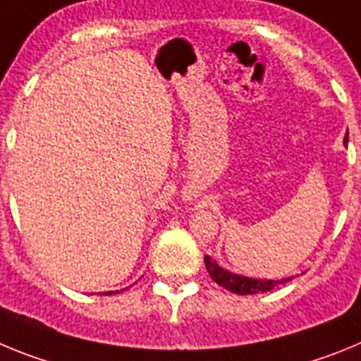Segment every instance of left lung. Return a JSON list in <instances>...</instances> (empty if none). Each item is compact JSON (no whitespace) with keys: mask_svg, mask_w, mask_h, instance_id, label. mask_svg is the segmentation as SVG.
Wrapping results in <instances>:
<instances>
[{"mask_svg":"<svg viewBox=\"0 0 361 361\" xmlns=\"http://www.w3.org/2000/svg\"><path fill=\"white\" fill-rule=\"evenodd\" d=\"M349 137H343V145H347ZM206 269H208L209 276L215 280L219 286L224 289L237 295H257V293H266L275 289L280 283H288L293 276H286V279H276V280H267V279H253V276H244L238 273H231V271L220 267L219 264L213 260L212 257L204 258Z\"/></svg>","mask_w":361,"mask_h":361,"instance_id":"obj_1","label":"left lung"}]
</instances>
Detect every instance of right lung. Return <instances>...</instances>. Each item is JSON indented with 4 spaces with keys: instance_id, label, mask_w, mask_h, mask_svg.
Wrapping results in <instances>:
<instances>
[{
    "instance_id": "add662e5",
    "label": "right lung",
    "mask_w": 361,
    "mask_h": 361,
    "mask_svg": "<svg viewBox=\"0 0 361 361\" xmlns=\"http://www.w3.org/2000/svg\"><path fill=\"white\" fill-rule=\"evenodd\" d=\"M123 291H124V289H123ZM116 293L117 291H106V293H103V295H116Z\"/></svg>"
}]
</instances>
